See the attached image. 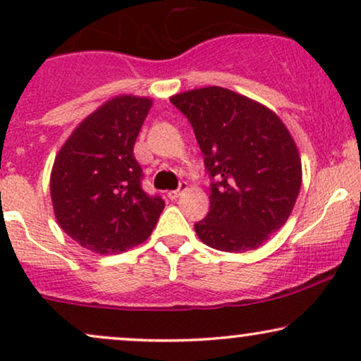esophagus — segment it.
<instances>
[{"label":"esophagus","instance_id":"34e87169","mask_svg":"<svg viewBox=\"0 0 361 361\" xmlns=\"http://www.w3.org/2000/svg\"><path fill=\"white\" fill-rule=\"evenodd\" d=\"M186 188H188V183H186V181H181L180 186H178L176 190H171V192H168V197L171 198V200H176V198L180 197L181 193L186 192Z\"/></svg>","mask_w":361,"mask_h":361}]
</instances>
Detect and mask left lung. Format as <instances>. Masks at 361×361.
<instances>
[{
	"label": "left lung",
	"mask_w": 361,
	"mask_h": 361,
	"mask_svg": "<svg viewBox=\"0 0 361 361\" xmlns=\"http://www.w3.org/2000/svg\"><path fill=\"white\" fill-rule=\"evenodd\" d=\"M171 103L192 123L210 180V210L195 233L219 251L259 247L292 214L302 164L292 135L270 109L221 88L185 91Z\"/></svg>",
	"instance_id": "left-lung-1"
}]
</instances>
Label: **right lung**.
<instances>
[{"mask_svg": "<svg viewBox=\"0 0 361 361\" xmlns=\"http://www.w3.org/2000/svg\"><path fill=\"white\" fill-rule=\"evenodd\" d=\"M149 98H111L74 128L51 173L57 224L80 246L117 255L144 243L164 209L142 190L134 144L151 110Z\"/></svg>", "mask_w": 361, "mask_h": 361, "instance_id": "obj_1", "label": "right lung"}]
</instances>
